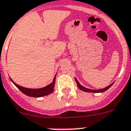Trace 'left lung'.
Returning <instances> with one entry per match:
<instances>
[{
	"label": "left lung",
	"instance_id": "obj_1",
	"mask_svg": "<svg viewBox=\"0 0 131 131\" xmlns=\"http://www.w3.org/2000/svg\"><path fill=\"white\" fill-rule=\"evenodd\" d=\"M75 81H76L77 83V85H78V87L79 88V89H81V90H82V91H85V92H90V93H103L104 92V91H107V89H109V88L112 86V85L113 84V83H111V85H108L107 87H106V88H103V89H97V90H95V89H88V88H85V87H83V86L81 85L80 83H79V81H78V79H76V78H75Z\"/></svg>",
	"mask_w": 131,
	"mask_h": 131
}]
</instances>
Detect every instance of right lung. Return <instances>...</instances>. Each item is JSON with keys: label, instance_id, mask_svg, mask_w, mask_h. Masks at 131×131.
<instances>
[{"label": "right lung", "instance_id": "obj_1", "mask_svg": "<svg viewBox=\"0 0 131 131\" xmlns=\"http://www.w3.org/2000/svg\"><path fill=\"white\" fill-rule=\"evenodd\" d=\"M56 74L53 78V81L50 84L48 85L44 88H40V89H30V88H24V87L17 85L12 81L10 78V79L11 81L15 85L16 87L25 95L30 96V97H40L48 95L53 92V89H54L55 83H56Z\"/></svg>", "mask_w": 131, "mask_h": 131}]
</instances>
